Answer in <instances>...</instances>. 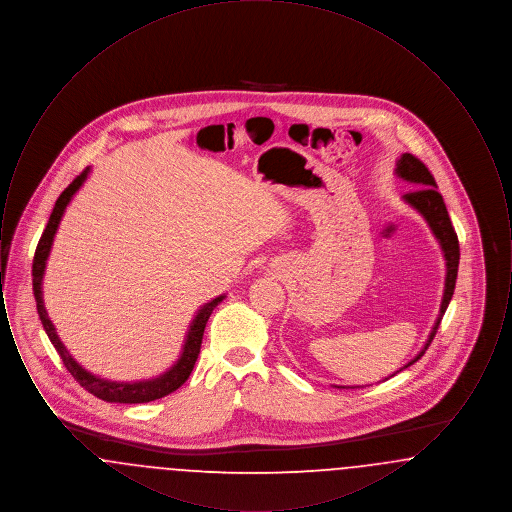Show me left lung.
<instances>
[{"mask_svg":"<svg viewBox=\"0 0 512 512\" xmlns=\"http://www.w3.org/2000/svg\"><path fill=\"white\" fill-rule=\"evenodd\" d=\"M395 174L397 178L413 184L414 188L409 194L403 195V201L413 207L416 213L422 215V219L426 220V224L430 226L434 238L438 240L439 247H441V253H443V259H445V288H443V297H441V305H439V315L434 322V328L428 336V340L424 343V347L416 353V357L411 359L407 365L401 366L397 372H401L403 368H409L414 365L428 349V345L434 340L436 332H438L439 322L441 317L453 297L455 292V282H457V272H459V257H461V251H459V240H457V234H455V228L451 224L449 219V213H447V207L443 203V197L439 194L438 184L434 180V176L430 174V171L426 169V165L416 159L411 153H403L399 159H397V167H395ZM397 372H393L391 376H395ZM388 376V378H391ZM386 378V380H388ZM336 388H345V386H336ZM353 388H363V386H353Z\"/></svg>","mask_w":512,"mask_h":512,"instance_id":"1","label":"left lung"}]
</instances>
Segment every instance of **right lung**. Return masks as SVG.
<instances>
[{
  "label": "right lung",
  "instance_id": "add662e5",
  "mask_svg": "<svg viewBox=\"0 0 512 512\" xmlns=\"http://www.w3.org/2000/svg\"><path fill=\"white\" fill-rule=\"evenodd\" d=\"M90 174V169L82 172L80 176H76L73 182L69 184V188L63 194L57 197L55 207L49 215L48 226L38 242L36 253H34V261H32V290H34V297H36V309H38V317L44 324V330L48 334L49 341L53 343V347L57 349L63 365L67 366V370L74 376V380L84 388L90 391L92 395H96L103 401L109 403H149L155 399H161L165 395H169L172 391L178 390L192 374L194 370L199 349H201V340H203V332H205V324L211 317L213 309L219 305L220 301L226 295H219L215 299H211L209 303L201 305L195 313L194 320L190 322V328L186 332L184 338V345H182V353L176 359V363L165 370L163 374L149 378V380H136V382H117V380H105L101 376H96L92 372H88L82 365H78L73 359V355L67 351V347L63 345V341L59 340L53 322L49 320L46 305H44V292H42V280L46 274V265H48L49 251L53 245V238L57 234L59 222L65 215L67 205L71 203L74 194L82 188V184L86 182Z\"/></svg>",
  "mask_w": 512,
  "mask_h": 512
}]
</instances>
